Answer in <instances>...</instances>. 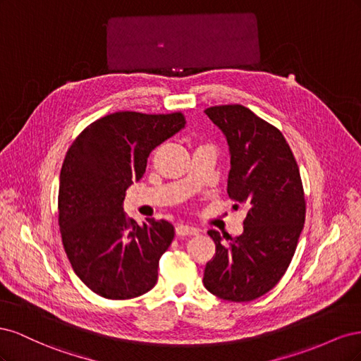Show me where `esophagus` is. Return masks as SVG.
I'll return each mask as SVG.
<instances>
[{
  "mask_svg": "<svg viewBox=\"0 0 361 361\" xmlns=\"http://www.w3.org/2000/svg\"><path fill=\"white\" fill-rule=\"evenodd\" d=\"M200 231L199 228H195L192 226H187V224H179L176 227V235L178 236H194V235H199Z\"/></svg>",
  "mask_w": 361,
  "mask_h": 361,
  "instance_id": "1",
  "label": "esophagus"
}]
</instances>
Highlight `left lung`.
I'll return each mask as SVG.
<instances>
[{
	"label": "left lung",
	"instance_id": "left-lung-1",
	"mask_svg": "<svg viewBox=\"0 0 361 361\" xmlns=\"http://www.w3.org/2000/svg\"><path fill=\"white\" fill-rule=\"evenodd\" d=\"M224 134L231 152L227 194L247 209L244 232L223 244L209 231L215 256L206 264L203 285L218 298L244 302L274 288L285 274L305 220L297 161L280 130L243 105L204 110Z\"/></svg>",
	"mask_w": 361,
	"mask_h": 361
}]
</instances>
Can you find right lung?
I'll use <instances>...</instances> for the list:
<instances>
[{"label":"right lung","instance_id":"1","mask_svg":"<svg viewBox=\"0 0 361 361\" xmlns=\"http://www.w3.org/2000/svg\"><path fill=\"white\" fill-rule=\"evenodd\" d=\"M185 123L182 113L108 114L76 137L63 161V247L75 274L104 298H135L157 285L174 227L154 218L138 226L123 212V200L129 185L143 178L150 152Z\"/></svg>","mask_w":361,"mask_h":361}]
</instances>
